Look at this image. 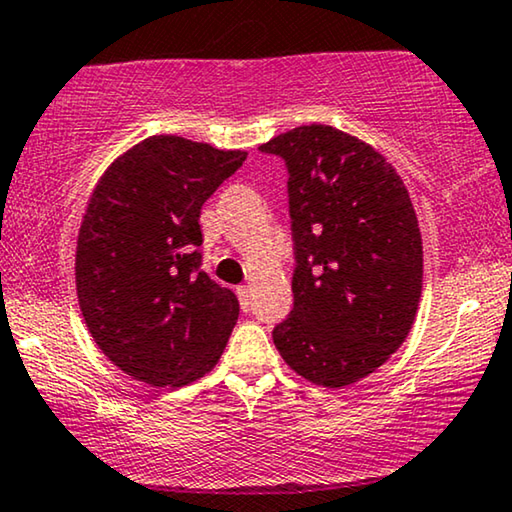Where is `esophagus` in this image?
<instances>
[{
  "label": "esophagus",
  "instance_id": "1",
  "mask_svg": "<svg viewBox=\"0 0 512 512\" xmlns=\"http://www.w3.org/2000/svg\"><path fill=\"white\" fill-rule=\"evenodd\" d=\"M237 298H240L242 310L247 312L251 307V289H249V286H237Z\"/></svg>",
  "mask_w": 512,
  "mask_h": 512
}]
</instances>
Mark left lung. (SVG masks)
<instances>
[{
	"label": "left lung",
	"mask_w": 512,
	"mask_h": 512,
	"mask_svg": "<svg viewBox=\"0 0 512 512\" xmlns=\"http://www.w3.org/2000/svg\"><path fill=\"white\" fill-rule=\"evenodd\" d=\"M289 170L293 310L272 340L300 377L342 389L408 338L422 296L415 207L394 165L331 125H300L258 146Z\"/></svg>",
	"instance_id": "1"
}]
</instances>
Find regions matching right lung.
Listing matches in <instances>:
<instances>
[{
  "label": "right lung",
  "mask_w": 512,
  "mask_h": 512,
  "mask_svg": "<svg viewBox=\"0 0 512 512\" xmlns=\"http://www.w3.org/2000/svg\"><path fill=\"white\" fill-rule=\"evenodd\" d=\"M247 151L146 137L107 167L76 240V293L102 354L151 387H184L221 359L240 303L200 270V209Z\"/></svg>",
  "instance_id": "add662e5"
}]
</instances>
